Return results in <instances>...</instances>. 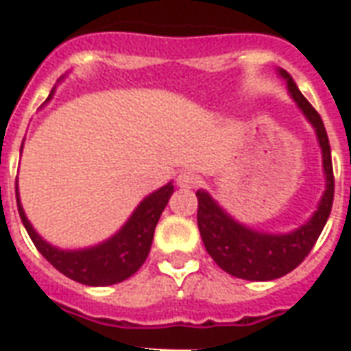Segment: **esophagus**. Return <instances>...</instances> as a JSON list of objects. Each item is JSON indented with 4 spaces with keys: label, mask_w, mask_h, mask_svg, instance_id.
Returning <instances> with one entry per match:
<instances>
[{
    "label": "esophagus",
    "mask_w": 351,
    "mask_h": 351,
    "mask_svg": "<svg viewBox=\"0 0 351 351\" xmlns=\"http://www.w3.org/2000/svg\"><path fill=\"white\" fill-rule=\"evenodd\" d=\"M199 184V175H195L193 171H182V173H178L176 176V186L178 188H195Z\"/></svg>",
    "instance_id": "esophagus-1"
}]
</instances>
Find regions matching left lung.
Listing matches in <instances>:
<instances>
[{
    "mask_svg": "<svg viewBox=\"0 0 351 351\" xmlns=\"http://www.w3.org/2000/svg\"><path fill=\"white\" fill-rule=\"evenodd\" d=\"M278 75L286 80L287 93L301 108L304 118L316 131L317 145L322 148L324 161L325 191L316 210L302 226L289 233H267L258 231L241 221H237L218 201L205 190H197V226L203 244L208 256L223 271L237 278L252 282H267L291 272L308 256L317 237L324 231L327 218L331 214L332 195H335V178H332L331 146L327 131L316 108L310 105L306 97L289 77V73L278 69Z\"/></svg>",
    "mask_w": 351,
    "mask_h": 351,
    "instance_id": "8db88e82",
    "label": "left lung"
}]
</instances>
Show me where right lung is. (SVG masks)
<instances>
[{"mask_svg":"<svg viewBox=\"0 0 351 351\" xmlns=\"http://www.w3.org/2000/svg\"><path fill=\"white\" fill-rule=\"evenodd\" d=\"M52 95H54V88L47 101L52 99ZM173 191H175L173 182L152 191L150 195H146L138 203L128 221L116 231L114 235L108 237L107 241L95 244V246L79 248V250H64V248L52 246L35 231L22 208V203H20L19 184H16V205H19L20 220L24 223L29 239L34 241L35 248L43 254V258L52 267H56L58 271L65 274L67 278L84 284V286L97 287L123 282L141 269V265L145 263L150 254L154 231H156L158 220H160L163 208L167 206Z\"/></svg>","mask_w":351,"mask_h":351,"instance_id":"right-lung-1","label":"right lung"}]
</instances>
